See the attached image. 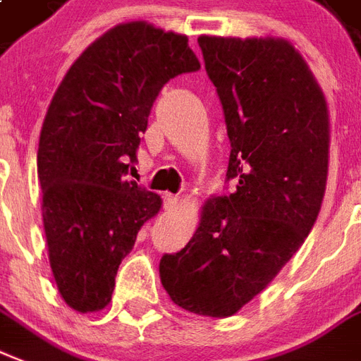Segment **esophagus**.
<instances>
[{"instance_id":"1","label":"esophagus","mask_w":361,"mask_h":361,"mask_svg":"<svg viewBox=\"0 0 361 361\" xmlns=\"http://www.w3.org/2000/svg\"><path fill=\"white\" fill-rule=\"evenodd\" d=\"M177 196H173V194H165L164 196V209L171 211L175 205H177Z\"/></svg>"}]
</instances>
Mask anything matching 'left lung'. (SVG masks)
<instances>
[{"mask_svg": "<svg viewBox=\"0 0 361 361\" xmlns=\"http://www.w3.org/2000/svg\"><path fill=\"white\" fill-rule=\"evenodd\" d=\"M221 100L228 194L203 205L196 234L165 253L159 276L184 310L226 318L297 253L324 200L329 119L324 93L283 39L197 37Z\"/></svg>", "mask_w": 361, "mask_h": 361, "instance_id": "8db88e82", "label": "left lung"}]
</instances>
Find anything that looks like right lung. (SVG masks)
Returning a JSON list of instances; mask_svg holds the SVG:
<instances>
[{
	"mask_svg": "<svg viewBox=\"0 0 361 361\" xmlns=\"http://www.w3.org/2000/svg\"><path fill=\"white\" fill-rule=\"evenodd\" d=\"M197 70L186 36L119 24L83 51L49 104L37 148L43 228L56 287L78 312L110 302L119 264L161 207L126 175L161 87Z\"/></svg>",
	"mask_w": 361,
	"mask_h": 361,
	"instance_id": "obj_1",
	"label": "right lung"
}]
</instances>
